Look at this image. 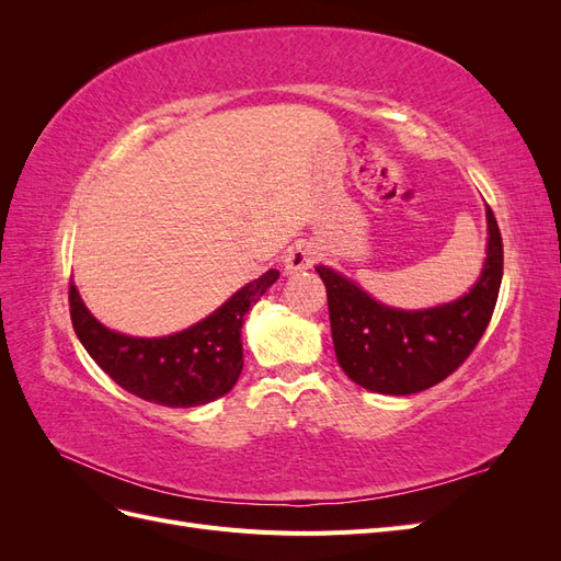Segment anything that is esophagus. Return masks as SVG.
<instances>
[{"label": "esophagus", "mask_w": 561, "mask_h": 561, "mask_svg": "<svg viewBox=\"0 0 561 561\" xmlns=\"http://www.w3.org/2000/svg\"><path fill=\"white\" fill-rule=\"evenodd\" d=\"M318 260V248L313 243H295L285 254V271L287 274H299L304 268H311Z\"/></svg>", "instance_id": "34e87169"}]
</instances>
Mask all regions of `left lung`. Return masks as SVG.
<instances>
[{
	"mask_svg": "<svg viewBox=\"0 0 561 561\" xmlns=\"http://www.w3.org/2000/svg\"><path fill=\"white\" fill-rule=\"evenodd\" d=\"M486 260L470 290L433 309L386 307L339 271L318 264L328 287L336 360L346 377L383 396L426 390L461 365L482 339L503 278V241L486 206Z\"/></svg>",
	"mask_w": 561,
	"mask_h": 561,
	"instance_id": "left-lung-1",
	"label": "left lung"
}]
</instances>
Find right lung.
<instances>
[{"label": "right lung", "instance_id": "right-lung-1", "mask_svg": "<svg viewBox=\"0 0 561 561\" xmlns=\"http://www.w3.org/2000/svg\"><path fill=\"white\" fill-rule=\"evenodd\" d=\"M278 271L243 285L196 325L168 336H128L105 328L70 283V316L83 348L128 393L163 407H198L227 396L243 369L245 313L278 280Z\"/></svg>", "mask_w": 561, "mask_h": 561}]
</instances>
